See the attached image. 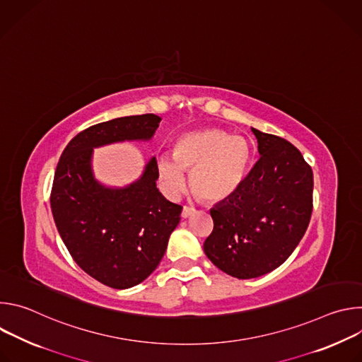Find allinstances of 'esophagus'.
<instances>
[{
  "label": "esophagus",
  "mask_w": 362,
  "mask_h": 362,
  "mask_svg": "<svg viewBox=\"0 0 362 362\" xmlns=\"http://www.w3.org/2000/svg\"><path fill=\"white\" fill-rule=\"evenodd\" d=\"M196 209L194 208H190V206H185L183 211H182V218L186 219V218H190L192 215H194Z\"/></svg>",
  "instance_id": "1"
}]
</instances>
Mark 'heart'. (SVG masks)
Returning <instances> with one entry per match:
<instances>
[{
    "label": "heart",
    "instance_id": "heart-1",
    "mask_svg": "<svg viewBox=\"0 0 362 362\" xmlns=\"http://www.w3.org/2000/svg\"><path fill=\"white\" fill-rule=\"evenodd\" d=\"M172 158L158 159L159 177L169 193L185 187L190 173L192 192L206 203H222L243 185L250 147L243 137L229 136L218 129H203L182 134L173 146Z\"/></svg>",
    "mask_w": 362,
    "mask_h": 362
}]
</instances>
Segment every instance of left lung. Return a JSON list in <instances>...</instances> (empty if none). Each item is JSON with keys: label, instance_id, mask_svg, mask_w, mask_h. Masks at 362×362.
<instances>
[{"label": "left lung", "instance_id": "left-lung-1", "mask_svg": "<svg viewBox=\"0 0 362 362\" xmlns=\"http://www.w3.org/2000/svg\"><path fill=\"white\" fill-rule=\"evenodd\" d=\"M259 160L240 189L211 209L214 230L203 249L238 279L262 276L295 250L313 215L314 175L288 140L252 129Z\"/></svg>", "mask_w": 362, "mask_h": 362}]
</instances>
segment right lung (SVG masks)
<instances>
[{
  "instance_id": "add662e5",
  "label": "right lung",
  "mask_w": 362,
  "mask_h": 362,
  "mask_svg": "<svg viewBox=\"0 0 362 362\" xmlns=\"http://www.w3.org/2000/svg\"><path fill=\"white\" fill-rule=\"evenodd\" d=\"M160 120L140 115L94 124L70 140L54 173L49 203L64 245L86 274L115 289L132 288L158 268L182 206L156 187L154 158L127 187L100 185L91 172L93 147L148 140Z\"/></svg>"
}]
</instances>
